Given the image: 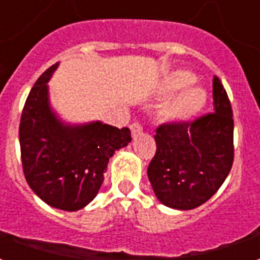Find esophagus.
<instances>
[{"mask_svg": "<svg viewBox=\"0 0 260 260\" xmlns=\"http://www.w3.org/2000/svg\"><path fill=\"white\" fill-rule=\"evenodd\" d=\"M131 132H132V136L136 138V136H139L143 132V128H142L141 124H138V122H134V124L131 125Z\"/></svg>", "mask_w": 260, "mask_h": 260, "instance_id": "esophagus-1", "label": "esophagus"}]
</instances>
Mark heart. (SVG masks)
<instances>
[{"label":"heart","mask_w":260,"mask_h":260,"mask_svg":"<svg viewBox=\"0 0 260 260\" xmlns=\"http://www.w3.org/2000/svg\"><path fill=\"white\" fill-rule=\"evenodd\" d=\"M196 76L185 69H177L169 74L160 85L164 96H175L158 110V119L166 124H181L195 118L207 104V91L201 85H193Z\"/></svg>","instance_id":"1"}]
</instances>
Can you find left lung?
<instances>
[{
	"label": "left lung",
	"mask_w": 260,
	"mask_h": 260,
	"mask_svg": "<svg viewBox=\"0 0 260 260\" xmlns=\"http://www.w3.org/2000/svg\"><path fill=\"white\" fill-rule=\"evenodd\" d=\"M234 121L229 96L213 79V113L193 122L158 126L157 150L147 177L164 206L191 210L212 198L227 178L233 160Z\"/></svg>",
	"instance_id": "8db88e82"
}]
</instances>
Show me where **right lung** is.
<instances>
[{"mask_svg": "<svg viewBox=\"0 0 260 260\" xmlns=\"http://www.w3.org/2000/svg\"><path fill=\"white\" fill-rule=\"evenodd\" d=\"M58 65H51L27 96L19 125L20 154L31 191L51 207L76 212L96 198L108 160L132 138L128 128L61 118L48 87Z\"/></svg>", "mask_w": 260, "mask_h": 260, "instance_id": "right-lung-1", "label": "right lung"}]
</instances>
